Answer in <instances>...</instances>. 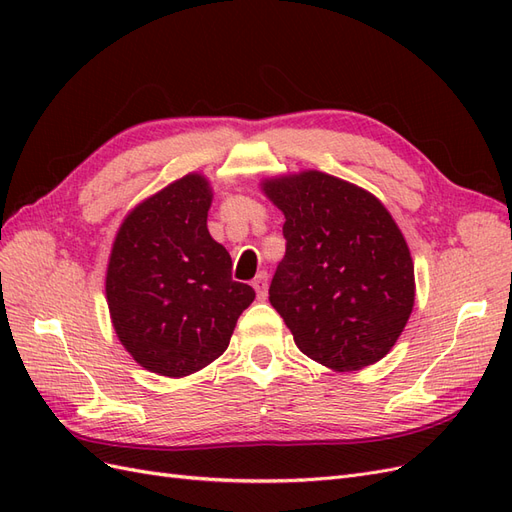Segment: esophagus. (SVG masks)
<instances>
[{"label":"esophagus","mask_w":512,"mask_h":512,"mask_svg":"<svg viewBox=\"0 0 512 512\" xmlns=\"http://www.w3.org/2000/svg\"><path fill=\"white\" fill-rule=\"evenodd\" d=\"M252 286H254L256 294H258V299L265 301V299H267V292H269V275H267V271H260V273L254 277Z\"/></svg>","instance_id":"obj_1"}]
</instances>
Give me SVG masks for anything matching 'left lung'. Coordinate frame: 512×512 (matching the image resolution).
Listing matches in <instances>:
<instances>
[{"mask_svg": "<svg viewBox=\"0 0 512 512\" xmlns=\"http://www.w3.org/2000/svg\"><path fill=\"white\" fill-rule=\"evenodd\" d=\"M260 190L284 213L286 256L269 301L309 359L356 371L391 352L414 307V262L382 200L322 170L275 175Z\"/></svg>", "mask_w": 512, "mask_h": 512, "instance_id": "8db88e82", "label": "left lung"}]
</instances>
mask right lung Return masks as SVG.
<instances>
[{
  "instance_id": "1",
  "label": "right lung",
  "mask_w": 512,
  "mask_h": 512,
  "mask_svg": "<svg viewBox=\"0 0 512 512\" xmlns=\"http://www.w3.org/2000/svg\"><path fill=\"white\" fill-rule=\"evenodd\" d=\"M211 181L188 173L134 205L115 235L104 290L121 346L151 374L185 378L230 344L252 286L209 235Z\"/></svg>"
}]
</instances>
